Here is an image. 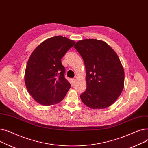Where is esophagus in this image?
I'll use <instances>...</instances> for the list:
<instances>
[{
	"label": "esophagus",
	"instance_id": "34e87169",
	"mask_svg": "<svg viewBox=\"0 0 148 148\" xmlns=\"http://www.w3.org/2000/svg\"><path fill=\"white\" fill-rule=\"evenodd\" d=\"M76 81V79H73V83H74V84L75 83Z\"/></svg>",
	"mask_w": 148,
	"mask_h": 148
}]
</instances>
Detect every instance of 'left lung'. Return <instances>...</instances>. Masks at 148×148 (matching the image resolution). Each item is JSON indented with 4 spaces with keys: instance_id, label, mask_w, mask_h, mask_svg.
<instances>
[{
    "instance_id": "obj_1",
    "label": "left lung",
    "mask_w": 148,
    "mask_h": 148,
    "mask_svg": "<svg viewBox=\"0 0 148 148\" xmlns=\"http://www.w3.org/2000/svg\"><path fill=\"white\" fill-rule=\"evenodd\" d=\"M74 47L86 69V88L80 95L82 101L93 109L111 106L124 85V71L118 55L107 43L97 39L79 40Z\"/></svg>"
}]
</instances>
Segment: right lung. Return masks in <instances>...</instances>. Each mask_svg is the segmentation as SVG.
<instances>
[{
    "mask_svg": "<svg viewBox=\"0 0 148 148\" xmlns=\"http://www.w3.org/2000/svg\"><path fill=\"white\" fill-rule=\"evenodd\" d=\"M75 43L62 36L52 37L42 42L30 55L24 81L29 94L40 105L57 104L71 87L64 77L61 59Z\"/></svg>",
    "mask_w": 148,
    "mask_h": 148,
    "instance_id": "right-lung-1",
    "label": "right lung"
}]
</instances>
